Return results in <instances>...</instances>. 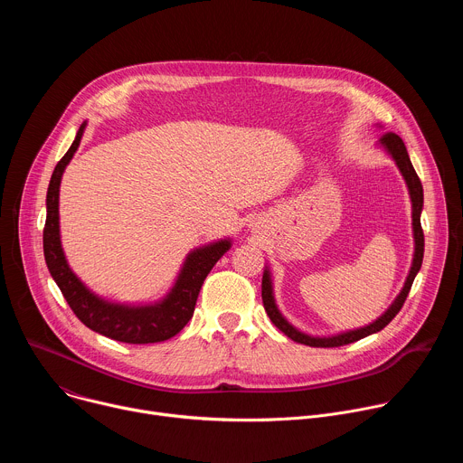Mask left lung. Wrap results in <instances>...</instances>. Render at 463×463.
Returning a JSON list of instances; mask_svg holds the SVG:
<instances>
[{
	"instance_id": "1",
	"label": "left lung",
	"mask_w": 463,
	"mask_h": 463,
	"mask_svg": "<svg viewBox=\"0 0 463 463\" xmlns=\"http://www.w3.org/2000/svg\"><path fill=\"white\" fill-rule=\"evenodd\" d=\"M379 146L384 148V152L393 159V163L398 165L405 183H407V188H409V194H411V202H412V234H414V258H412V266H411V271H409V277L405 280V286L402 289V293L395 297V300L390 304V307L379 317L375 318L372 324L368 326H363V327H357V329H350V332H343V334H337V335H329V337H315V335H307L304 332H300V329H297L279 309L277 306V300H275V293H273V280H271V273H269V268H266V271H263V277H261V300H263V307H266L271 322L280 329V332H284L291 341L295 343H300V345H306V346H313V348H335V346H345V345H350V343H355L359 339H364L372 334H377L381 332V329L400 313V309L403 307L407 297H409V291L412 288V282L418 275V271L421 269V261H423V250H425V238H423V229H421V211H423V186H421V181L411 163V157H409V152L405 148V143L402 141L400 136L392 134V131H388V134H384L381 139H379Z\"/></svg>"
}]
</instances>
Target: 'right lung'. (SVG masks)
<instances>
[{"label": "right lung", "instance_id": "add662e5", "mask_svg": "<svg viewBox=\"0 0 463 463\" xmlns=\"http://www.w3.org/2000/svg\"><path fill=\"white\" fill-rule=\"evenodd\" d=\"M84 129L86 122H82L79 128L71 148L58 161L49 181L45 200L47 218L43 227V256L47 269L73 313L93 332L128 345H150L166 341L177 335L192 318L197 295H200V289L214 268V263L231 249V240H218L190 250L172 289L165 298L154 304H117L90 291L86 284L71 271L68 260H65L60 241L58 216L61 175L80 145Z\"/></svg>", "mask_w": 463, "mask_h": 463}]
</instances>
